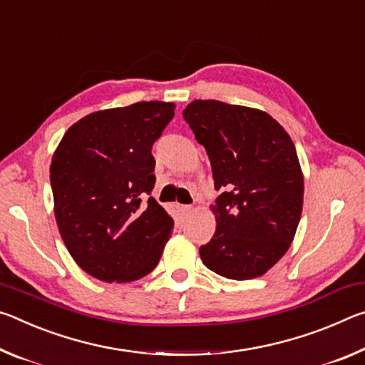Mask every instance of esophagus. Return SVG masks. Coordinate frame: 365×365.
Listing matches in <instances>:
<instances>
[{"label": "esophagus", "mask_w": 365, "mask_h": 365, "mask_svg": "<svg viewBox=\"0 0 365 365\" xmlns=\"http://www.w3.org/2000/svg\"><path fill=\"white\" fill-rule=\"evenodd\" d=\"M194 210L192 205H179V212H181L182 215H187Z\"/></svg>", "instance_id": "1"}]
</instances>
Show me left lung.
Here are the masks:
<instances>
[{
  "label": "left lung",
  "mask_w": 365,
  "mask_h": 365,
  "mask_svg": "<svg viewBox=\"0 0 365 365\" xmlns=\"http://www.w3.org/2000/svg\"><path fill=\"white\" fill-rule=\"evenodd\" d=\"M210 158L217 231L200 246L207 268L230 279L262 277L289 249L299 225L304 176L288 133L268 113L218 100L182 111Z\"/></svg>",
  "instance_id": "8db88e82"
}]
</instances>
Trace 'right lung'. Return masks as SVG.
<instances>
[{"instance_id":"obj_1","label":"right lung","mask_w":365,"mask_h":365,"mask_svg":"<svg viewBox=\"0 0 365 365\" xmlns=\"http://www.w3.org/2000/svg\"><path fill=\"white\" fill-rule=\"evenodd\" d=\"M170 101H139L74 123L53 153L50 181L59 235L83 272L135 282L160 262L173 218L150 195L153 142L175 116Z\"/></svg>"}]
</instances>
